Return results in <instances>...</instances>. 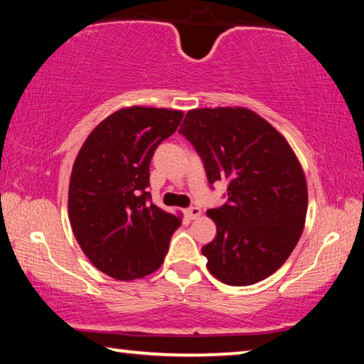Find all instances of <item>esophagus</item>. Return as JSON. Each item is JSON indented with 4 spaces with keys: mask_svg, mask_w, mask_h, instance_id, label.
Returning <instances> with one entry per match:
<instances>
[{
    "mask_svg": "<svg viewBox=\"0 0 364 364\" xmlns=\"http://www.w3.org/2000/svg\"><path fill=\"white\" fill-rule=\"evenodd\" d=\"M184 213H186L188 218L194 220V218H199L202 212H200L199 207H189V208H186V210H184Z\"/></svg>",
    "mask_w": 364,
    "mask_h": 364,
    "instance_id": "esophagus-1",
    "label": "esophagus"
}]
</instances>
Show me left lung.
Segmentation results:
<instances>
[{"label": "left lung", "mask_w": 364, "mask_h": 364, "mask_svg": "<svg viewBox=\"0 0 364 364\" xmlns=\"http://www.w3.org/2000/svg\"><path fill=\"white\" fill-rule=\"evenodd\" d=\"M180 133L196 147L207 180L228 181V202L207 210L217 236L202 247L207 268L230 286L279 269L301 236L305 173L286 138L245 107L193 109Z\"/></svg>", "instance_id": "left-lung-1"}]
</instances>
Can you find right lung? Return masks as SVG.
<instances>
[{
  "mask_svg": "<svg viewBox=\"0 0 364 364\" xmlns=\"http://www.w3.org/2000/svg\"><path fill=\"white\" fill-rule=\"evenodd\" d=\"M181 110L133 106L97 125L73 162L69 220L95 267L119 281L160 268L181 217L151 202L149 165L157 146L176 132Z\"/></svg>",
  "mask_w": 364,
  "mask_h": 364,
  "instance_id": "obj_1",
  "label": "right lung"
}]
</instances>
